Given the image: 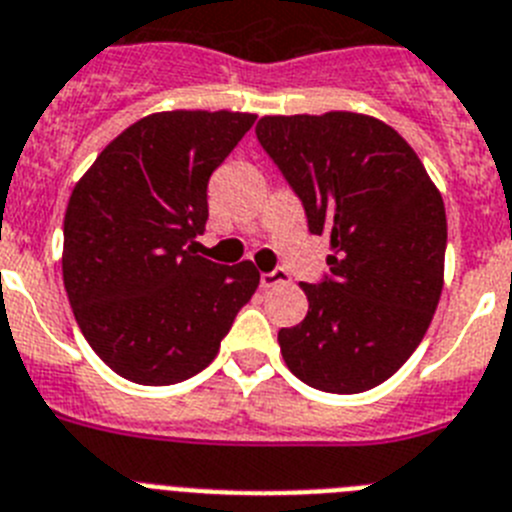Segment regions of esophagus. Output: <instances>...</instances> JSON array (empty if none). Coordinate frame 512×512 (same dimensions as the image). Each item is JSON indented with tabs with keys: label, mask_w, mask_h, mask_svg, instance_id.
<instances>
[{
	"label": "esophagus",
	"mask_w": 512,
	"mask_h": 512,
	"mask_svg": "<svg viewBox=\"0 0 512 512\" xmlns=\"http://www.w3.org/2000/svg\"><path fill=\"white\" fill-rule=\"evenodd\" d=\"M287 279V272L285 269H274V272H264L261 274V287H264V290H269V287H274V285H279V282H285Z\"/></svg>",
	"instance_id": "1"
}]
</instances>
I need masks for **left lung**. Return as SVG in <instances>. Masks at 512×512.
Listing matches in <instances>:
<instances>
[{
    "label": "left lung",
    "mask_w": 512,
    "mask_h": 512,
    "mask_svg": "<svg viewBox=\"0 0 512 512\" xmlns=\"http://www.w3.org/2000/svg\"><path fill=\"white\" fill-rule=\"evenodd\" d=\"M256 137L326 235L329 274L308 316L279 329L300 381L326 393L381 386L419 347L443 290L445 207L417 152L362 113L264 116Z\"/></svg>",
    "instance_id": "1"
}]
</instances>
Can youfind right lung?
Returning a JSON list of instances; mask_svg holds the SVG:
<instances>
[{"mask_svg": "<svg viewBox=\"0 0 512 512\" xmlns=\"http://www.w3.org/2000/svg\"><path fill=\"white\" fill-rule=\"evenodd\" d=\"M253 113L165 111L131 124L69 196L64 287L87 344L113 373L170 386L202 373L259 287L251 261L199 256L209 176Z\"/></svg>", "mask_w": 512, "mask_h": 512, "instance_id": "1", "label": "right lung"}]
</instances>
